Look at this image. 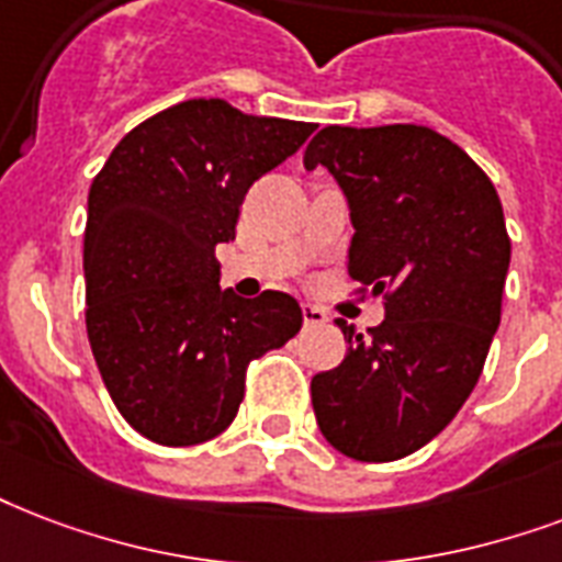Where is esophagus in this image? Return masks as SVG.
<instances>
[{
  "label": "esophagus",
  "mask_w": 562,
  "mask_h": 562,
  "mask_svg": "<svg viewBox=\"0 0 562 562\" xmlns=\"http://www.w3.org/2000/svg\"><path fill=\"white\" fill-rule=\"evenodd\" d=\"M329 321V315L321 306H312V303H303V324L306 327H324Z\"/></svg>",
  "instance_id": "obj_1"
}]
</instances>
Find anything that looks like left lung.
<instances>
[{
	"mask_svg": "<svg viewBox=\"0 0 562 562\" xmlns=\"http://www.w3.org/2000/svg\"><path fill=\"white\" fill-rule=\"evenodd\" d=\"M303 165H324L350 205V280L383 297L368 338L336 324L348 357L312 376L324 439L359 462L418 451L477 385L509 268L498 191L453 140L415 123L327 126Z\"/></svg>",
	"mask_w": 562,
	"mask_h": 562,
	"instance_id": "left-lung-1",
	"label": "left lung"
}]
</instances>
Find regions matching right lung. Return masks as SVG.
<instances>
[{
  "label": "right lung",
  "instance_id": "1",
  "mask_svg": "<svg viewBox=\"0 0 562 562\" xmlns=\"http://www.w3.org/2000/svg\"><path fill=\"white\" fill-rule=\"evenodd\" d=\"M315 123L188 100L128 132L88 194L85 324L111 401L167 448L224 434L252 359L303 324L282 291L221 289L214 247L235 238L244 194L294 156Z\"/></svg>",
  "mask_w": 562,
  "mask_h": 562
}]
</instances>
